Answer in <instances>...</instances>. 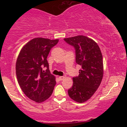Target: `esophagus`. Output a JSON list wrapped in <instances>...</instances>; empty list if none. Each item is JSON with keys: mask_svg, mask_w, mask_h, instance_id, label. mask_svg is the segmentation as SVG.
Here are the masks:
<instances>
[{"mask_svg": "<svg viewBox=\"0 0 127 127\" xmlns=\"http://www.w3.org/2000/svg\"><path fill=\"white\" fill-rule=\"evenodd\" d=\"M65 78V76H59V79L60 80V81H62V80H63Z\"/></svg>", "mask_w": 127, "mask_h": 127, "instance_id": "esophagus-1", "label": "esophagus"}]
</instances>
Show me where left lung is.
I'll use <instances>...</instances> for the list:
<instances>
[{
	"label": "left lung",
	"instance_id": "1",
	"mask_svg": "<svg viewBox=\"0 0 127 127\" xmlns=\"http://www.w3.org/2000/svg\"><path fill=\"white\" fill-rule=\"evenodd\" d=\"M64 40L75 48L76 62L81 65L78 76L73 78V86L68 94L74 101L82 103L95 93L103 76V56L100 48L94 40L79 35Z\"/></svg>",
	"mask_w": 127,
	"mask_h": 127
}]
</instances>
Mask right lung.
<instances>
[{
  "mask_svg": "<svg viewBox=\"0 0 127 127\" xmlns=\"http://www.w3.org/2000/svg\"><path fill=\"white\" fill-rule=\"evenodd\" d=\"M59 40L43 37L32 39L23 46L17 58L16 75L19 85L25 95L36 103L49 98L56 84L46 59ZM43 67L47 68L46 71L42 70Z\"/></svg>",
  "mask_w": 127,
  "mask_h": 127,
  "instance_id": "right-lung-1",
  "label": "right lung"
}]
</instances>
